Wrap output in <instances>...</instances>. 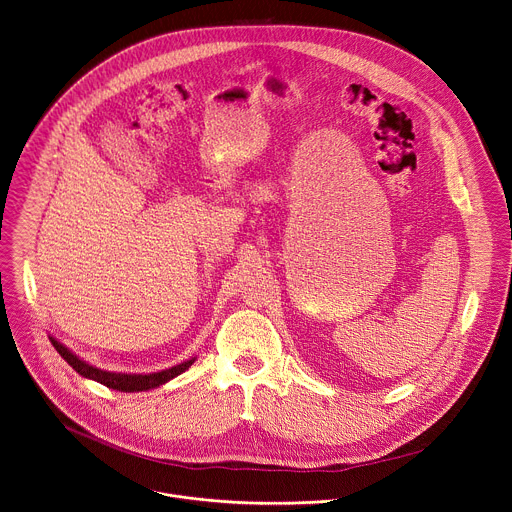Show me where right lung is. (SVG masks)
I'll return each instance as SVG.
<instances>
[{
    "label": "right lung",
    "instance_id": "right-lung-1",
    "mask_svg": "<svg viewBox=\"0 0 512 512\" xmlns=\"http://www.w3.org/2000/svg\"><path fill=\"white\" fill-rule=\"evenodd\" d=\"M51 343L55 345L60 357H64V361L76 371L80 373L82 377H88V379H94L114 391H121V393H137V391H149V389H155L167 381L174 379L176 375L184 373L192 363L194 359H188L176 367L171 369H165V371H159V373H151V375H125V373H110V371H102V369H96L88 363H84L82 359H78L74 353H70L62 343H58L57 340L51 338Z\"/></svg>",
    "mask_w": 512,
    "mask_h": 512
}]
</instances>
